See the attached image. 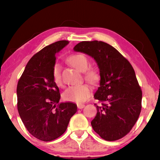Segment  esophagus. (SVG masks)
I'll return each instance as SVG.
<instances>
[{"label":"esophagus","instance_id":"esophagus-1","mask_svg":"<svg viewBox=\"0 0 160 160\" xmlns=\"http://www.w3.org/2000/svg\"><path fill=\"white\" fill-rule=\"evenodd\" d=\"M77 106H78V108H79V109H82V108H83L85 107V105L82 104V103H78L77 104Z\"/></svg>","mask_w":160,"mask_h":160}]
</instances>
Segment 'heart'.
<instances>
[{"label": "heart", "instance_id": "b5f03b06", "mask_svg": "<svg viewBox=\"0 0 160 160\" xmlns=\"http://www.w3.org/2000/svg\"><path fill=\"white\" fill-rule=\"evenodd\" d=\"M68 62L73 67L81 72H85V77L86 80L92 83L96 82L99 80V74L94 69H88V59L84 54H77L70 56L68 58ZM52 75L54 82L59 86L62 85L61 77V66L56 63L53 67ZM91 93V89L89 85L86 84L72 85L65 90L63 93V97L66 101L82 103L86 101Z\"/></svg>", "mask_w": 160, "mask_h": 160}]
</instances>
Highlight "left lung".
Segmentation results:
<instances>
[{
	"label": "left lung",
	"mask_w": 160,
	"mask_h": 160,
	"mask_svg": "<svg viewBox=\"0 0 160 160\" xmlns=\"http://www.w3.org/2000/svg\"><path fill=\"white\" fill-rule=\"evenodd\" d=\"M73 49L92 57L100 70V87L94 98L102 103L96 106L92 128L106 141L121 139L132 130L142 110V92L133 67L106 42H81Z\"/></svg>",
	"instance_id": "8db88e82"
}]
</instances>
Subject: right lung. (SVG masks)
<instances>
[{
    "instance_id": "obj_1",
    "label": "right lung",
    "mask_w": 160,
    "mask_h": 160,
    "mask_svg": "<svg viewBox=\"0 0 160 160\" xmlns=\"http://www.w3.org/2000/svg\"><path fill=\"white\" fill-rule=\"evenodd\" d=\"M68 43L56 42L35 54L18 82L19 116L28 132L41 141L50 142L62 135L77 112L75 103H59L60 93L52 75L56 54Z\"/></svg>"
}]
</instances>
